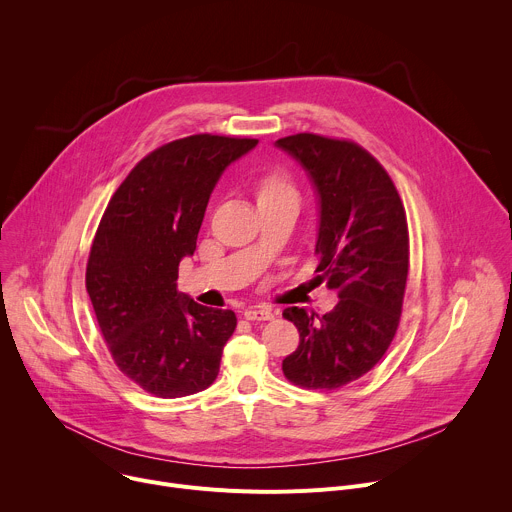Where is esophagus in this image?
Returning a JSON list of instances; mask_svg holds the SVG:
<instances>
[{"instance_id": "1", "label": "esophagus", "mask_w": 512, "mask_h": 512, "mask_svg": "<svg viewBox=\"0 0 512 512\" xmlns=\"http://www.w3.org/2000/svg\"><path fill=\"white\" fill-rule=\"evenodd\" d=\"M245 318L251 320V322H265V320H273L275 312L271 308H265V306H255V308L245 310Z\"/></svg>"}]
</instances>
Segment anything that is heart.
<instances>
[{
    "instance_id": "heart-1",
    "label": "heart",
    "mask_w": 512,
    "mask_h": 512,
    "mask_svg": "<svg viewBox=\"0 0 512 512\" xmlns=\"http://www.w3.org/2000/svg\"><path fill=\"white\" fill-rule=\"evenodd\" d=\"M291 186L287 182V178L281 172H271L267 174L261 184H259V196H267V194H279V192H289Z\"/></svg>"
}]
</instances>
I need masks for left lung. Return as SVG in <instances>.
I'll return each instance as SVG.
<instances>
[{"mask_svg": "<svg viewBox=\"0 0 512 512\" xmlns=\"http://www.w3.org/2000/svg\"><path fill=\"white\" fill-rule=\"evenodd\" d=\"M316 190V271L338 304L324 316L291 306L300 344L283 375L300 387L338 389L369 373L399 326L409 271L407 216L387 170L358 143L298 133L275 141Z\"/></svg>", "mask_w": 512, "mask_h": 512, "instance_id": "obj_1", "label": "left lung"}]
</instances>
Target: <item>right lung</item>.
Instances as JSON below:
<instances>
[{"instance_id": "1", "label": "right lung", "mask_w": 512, "mask_h": 512, "mask_svg": "<svg viewBox=\"0 0 512 512\" xmlns=\"http://www.w3.org/2000/svg\"><path fill=\"white\" fill-rule=\"evenodd\" d=\"M257 143L198 133L162 145L129 172L99 223L89 298L119 371L156 397L210 387L237 328L233 310L196 304L176 279L218 178Z\"/></svg>"}]
</instances>
